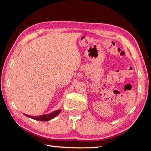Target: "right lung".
Wrapping results in <instances>:
<instances>
[{
    "instance_id": "obj_1",
    "label": "right lung",
    "mask_w": 151,
    "mask_h": 151,
    "mask_svg": "<svg viewBox=\"0 0 151 151\" xmlns=\"http://www.w3.org/2000/svg\"><path fill=\"white\" fill-rule=\"evenodd\" d=\"M60 111H61L60 109H57V110L54 111L53 112L47 114V115H41V116H30L28 115H26V114H24V115L25 116H28L29 118H32V119L35 120L47 122V121H49L50 120L53 119V118L55 116H58L59 114L60 113Z\"/></svg>"
}]
</instances>
